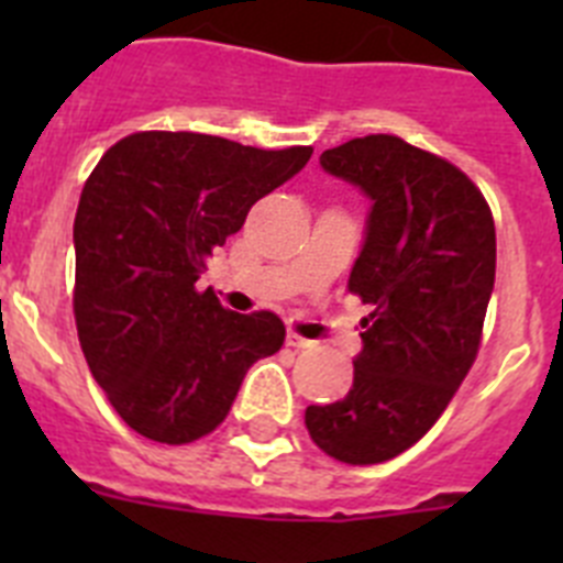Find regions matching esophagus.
Wrapping results in <instances>:
<instances>
[{
    "label": "esophagus",
    "mask_w": 563,
    "mask_h": 563,
    "mask_svg": "<svg viewBox=\"0 0 563 563\" xmlns=\"http://www.w3.org/2000/svg\"><path fill=\"white\" fill-rule=\"evenodd\" d=\"M287 346H292V350H310L312 341H307V338H301L298 332H287Z\"/></svg>",
    "instance_id": "obj_1"
}]
</instances>
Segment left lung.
<instances>
[{
    "label": "left lung",
    "mask_w": 563,
    "mask_h": 563,
    "mask_svg": "<svg viewBox=\"0 0 563 563\" xmlns=\"http://www.w3.org/2000/svg\"><path fill=\"white\" fill-rule=\"evenodd\" d=\"M321 168L372 200L350 292L369 305L355 380L307 406L312 442L346 465L411 449L440 420L479 352L496 278V228L479 188L437 154L366 134L321 154Z\"/></svg>",
    "instance_id": "obj_1"
}]
</instances>
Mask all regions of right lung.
<instances>
[{"label": "right lung", "mask_w": 563, "mask_h": 563, "mask_svg": "<svg viewBox=\"0 0 563 563\" xmlns=\"http://www.w3.org/2000/svg\"><path fill=\"white\" fill-rule=\"evenodd\" d=\"M310 154L134 132L92 168L73 225V312L89 372L129 429L166 445L211 434L247 369L282 350V318L225 310L197 278L253 202Z\"/></svg>", "instance_id": "right-lung-1"}]
</instances>
